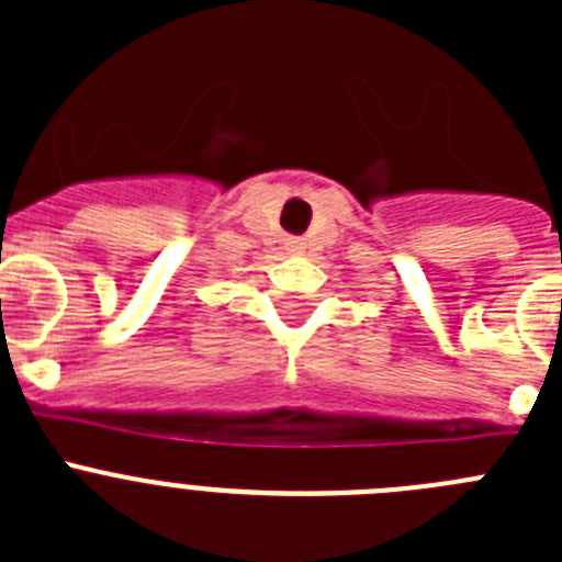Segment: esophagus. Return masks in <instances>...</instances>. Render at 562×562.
I'll return each instance as SVG.
<instances>
[{"label":"esophagus","mask_w":562,"mask_h":562,"mask_svg":"<svg viewBox=\"0 0 562 562\" xmlns=\"http://www.w3.org/2000/svg\"><path fill=\"white\" fill-rule=\"evenodd\" d=\"M290 250L301 252V241H297V238H292V241H290Z\"/></svg>","instance_id":"esophagus-1"}]
</instances>
